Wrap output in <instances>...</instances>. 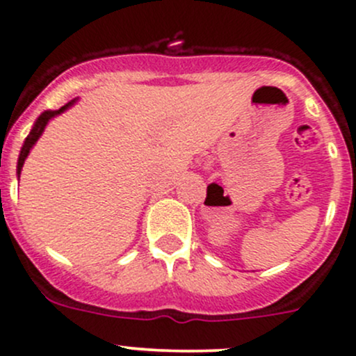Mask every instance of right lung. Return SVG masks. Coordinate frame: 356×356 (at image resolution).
Wrapping results in <instances>:
<instances>
[{"mask_svg": "<svg viewBox=\"0 0 356 356\" xmlns=\"http://www.w3.org/2000/svg\"><path fill=\"white\" fill-rule=\"evenodd\" d=\"M73 102V101H72ZM72 102H68L67 106H63V108H60L58 109V111H44L41 116H39L38 118V122H35V124H34V128H32L31 130V134H29V137L25 138V142H24V147H22V151H20V156H18V164H17V175H20V171H22V166H24V161H25V157L29 156V152H31V149H32V145L35 144V142H38V138L41 137V134L44 131V128H46V124H47V122H49L51 118H53V116H56V115H60V113H63L65 109L68 108V106H72Z\"/></svg>", "mask_w": 356, "mask_h": 356, "instance_id": "add662e5", "label": "right lung"}]
</instances>
